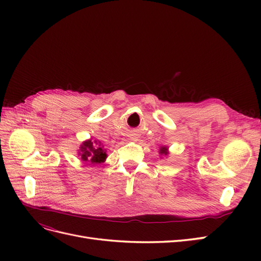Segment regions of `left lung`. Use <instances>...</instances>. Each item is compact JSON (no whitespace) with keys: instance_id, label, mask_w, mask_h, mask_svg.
Segmentation results:
<instances>
[{"instance_id":"1","label":"left lung","mask_w":261,"mask_h":261,"mask_svg":"<svg viewBox=\"0 0 261 261\" xmlns=\"http://www.w3.org/2000/svg\"><path fill=\"white\" fill-rule=\"evenodd\" d=\"M159 154L168 155L169 154V148L167 146H161L160 149H159Z\"/></svg>"}]
</instances>
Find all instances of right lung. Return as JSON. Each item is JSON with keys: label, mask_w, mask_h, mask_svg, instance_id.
I'll return each instance as SVG.
<instances>
[{"label": "right lung", "mask_w": 261, "mask_h": 261, "mask_svg": "<svg viewBox=\"0 0 261 261\" xmlns=\"http://www.w3.org/2000/svg\"><path fill=\"white\" fill-rule=\"evenodd\" d=\"M78 155L81 159L88 164H98L105 162L107 159V150L99 140H92V138L85 140L78 149Z\"/></svg>", "instance_id": "add662e5"}]
</instances>
